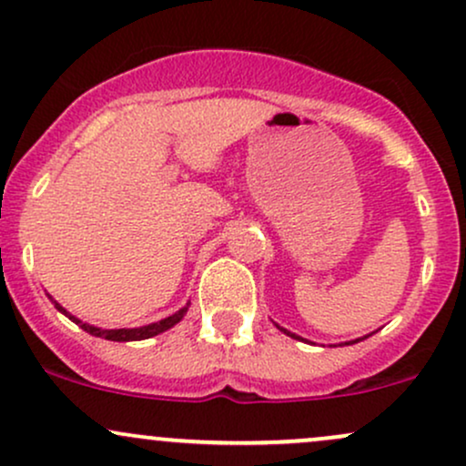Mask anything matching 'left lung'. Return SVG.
Masks as SVG:
<instances>
[{
    "label": "left lung",
    "mask_w": 466,
    "mask_h": 466,
    "mask_svg": "<svg viewBox=\"0 0 466 466\" xmlns=\"http://www.w3.org/2000/svg\"><path fill=\"white\" fill-rule=\"evenodd\" d=\"M276 329H280V330H282V333H285V335H289V337H293V339H300V341H304L300 335H296V333H289V330H287V329H282V326H278V324H276ZM366 337H368V335H366ZM361 339H363V337H361ZM361 339H355V341H350V344H357V341H361Z\"/></svg>",
    "instance_id": "obj_1"
}]
</instances>
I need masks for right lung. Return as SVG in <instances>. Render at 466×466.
<instances>
[{
    "instance_id": "add662e5",
    "label": "right lung",
    "mask_w": 466,
    "mask_h": 466,
    "mask_svg": "<svg viewBox=\"0 0 466 466\" xmlns=\"http://www.w3.org/2000/svg\"><path fill=\"white\" fill-rule=\"evenodd\" d=\"M55 307H56L58 311H61L63 315H66V318L72 319L74 324H78L80 329L87 330L89 335H94V337H105V339H109V341H140V339H148V337H155V335L164 333V330L173 329L175 324L181 322V318H184L186 311H188V304H186V307H184V309H179L177 313L168 315V318L159 319V322H153V324L140 326V329H111V330H109V329H98V326H92V324L80 322L78 318H74L72 313H67L66 309H63L61 304H58V302H55Z\"/></svg>"
}]
</instances>
